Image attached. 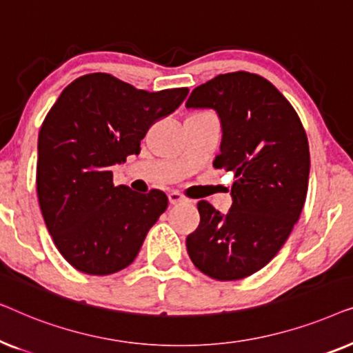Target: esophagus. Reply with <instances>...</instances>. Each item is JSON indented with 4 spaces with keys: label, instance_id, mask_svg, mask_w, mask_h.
<instances>
[{
    "label": "esophagus",
    "instance_id": "34e87169",
    "mask_svg": "<svg viewBox=\"0 0 353 353\" xmlns=\"http://www.w3.org/2000/svg\"><path fill=\"white\" fill-rule=\"evenodd\" d=\"M168 201H170L172 205H176V204H183V202H188L186 197H183L180 192L176 191H172L170 194H168Z\"/></svg>",
    "mask_w": 353,
    "mask_h": 353
}]
</instances>
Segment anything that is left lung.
Segmentation results:
<instances>
[{
  "label": "left lung",
  "instance_id": "left-lung-1",
  "mask_svg": "<svg viewBox=\"0 0 353 353\" xmlns=\"http://www.w3.org/2000/svg\"><path fill=\"white\" fill-rule=\"evenodd\" d=\"M188 109H214L220 119L215 168L234 173L231 209L197 202L201 221L186 238L202 273L233 281L263 268L291 234L305 204L310 152L289 101L263 77L223 74L192 90Z\"/></svg>",
  "mask_w": 353,
  "mask_h": 353
}]
</instances>
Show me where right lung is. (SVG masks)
I'll return each instance as SVG.
<instances>
[{
  "mask_svg": "<svg viewBox=\"0 0 353 353\" xmlns=\"http://www.w3.org/2000/svg\"><path fill=\"white\" fill-rule=\"evenodd\" d=\"M188 91L149 93L109 74H88L51 108L38 134L37 192L46 228L74 268L112 274L137 259L168 197L114 186L110 168L139 154L151 125L180 108Z\"/></svg>",
  "mask_w": 353,
  "mask_h": 353,
  "instance_id": "obj_1",
  "label": "right lung"
}]
</instances>
